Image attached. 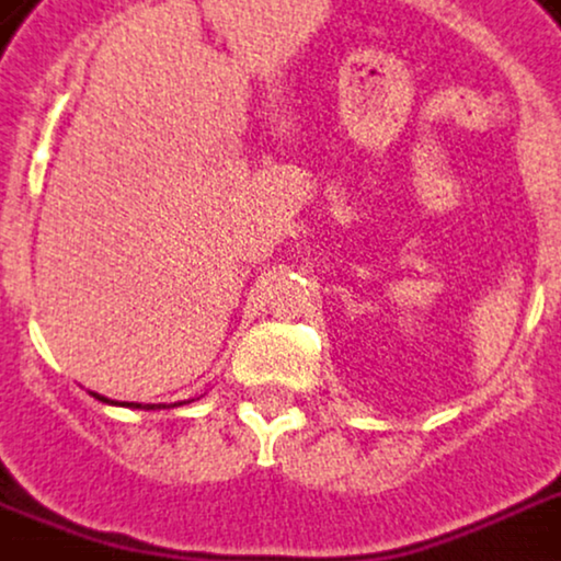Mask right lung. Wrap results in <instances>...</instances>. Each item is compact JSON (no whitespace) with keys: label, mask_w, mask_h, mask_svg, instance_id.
<instances>
[{"label":"right lung","mask_w":561,"mask_h":561,"mask_svg":"<svg viewBox=\"0 0 561 561\" xmlns=\"http://www.w3.org/2000/svg\"><path fill=\"white\" fill-rule=\"evenodd\" d=\"M98 401H107V398H101V394H98ZM129 408H141V404H129ZM148 411H153V408H148Z\"/></svg>","instance_id":"right-lung-1"}]
</instances>
